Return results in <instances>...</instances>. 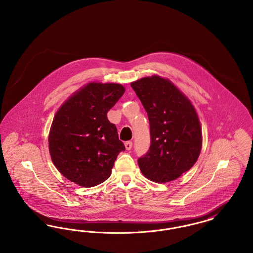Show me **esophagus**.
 <instances>
[{
  "instance_id": "obj_1",
  "label": "esophagus",
  "mask_w": 253,
  "mask_h": 253,
  "mask_svg": "<svg viewBox=\"0 0 253 253\" xmlns=\"http://www.w3.org/2000/svg\"><path fill=\"white\" fill-rule=\"evenodd\" d=\"M132 141H126L125 142V148H126V150H131L132 149Z\"/></svg>"
}]
</instances>
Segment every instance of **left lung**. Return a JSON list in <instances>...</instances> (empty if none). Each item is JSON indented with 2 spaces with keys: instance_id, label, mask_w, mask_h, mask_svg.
<instances>
[{
  "instance_id": "8db88e82",
  "label": "left lung",
  "mask_w": 253,
  "mask_h": 253,
  "mask_svg": "<svg viewBox=\"0 0 253 253\" xmlns=\"http://www.w3.org/2000/svg\"><path fill=\"white\" fill-rule=\"evenodd\" d=\"M131 86L150 122L151 146L137 160L141 172L157 183L174 180L192 168L200 155L202 131L197 113L168 79L155 75Z\"/></svg>"
}]
</instances>
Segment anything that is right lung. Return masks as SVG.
Returning <instances> with one entry per match:
<instances>
[{
  "mask_svg": "<svg viewBox=\"0 0 253 253\" xmlns=\"http://www.w3.org/2000/svg\"><path fill=\"white\" fill-rule=\"evenodd\" d=\"M125 92L118 84L90 83L58 110L48 136L51 159L60 173L82 187L108 179L125 146L107 113Z\"/></svg>",
  "mask_w": 253,
  "mask_h": 253,
  "instance_id": "1",
  "label": "right lung"
}]
</instances>
